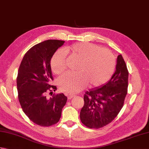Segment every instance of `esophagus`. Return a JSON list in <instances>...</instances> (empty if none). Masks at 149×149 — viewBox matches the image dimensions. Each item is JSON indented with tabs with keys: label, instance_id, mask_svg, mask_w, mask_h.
I'll list each match as a JSON object with an SVG mask.
<instances>
[{
	"label": "esophagus",
	"instance_id": "34e87169",
	"mask_svg": "<svg viewBox=\"0 0 149 149\" xmlns=\"http://www.w3.org/2000/svg\"><path fill=\"white\" fill-rule=\"evenodd\" d=\"M74 97V95H71V94L70 95H68V99H71Z\"/></svg>",
	"mask_w": 149,
	"mask_h": 149
}]
</instances>
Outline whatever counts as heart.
Segmentation results:
<instances>
[{"instance_id": "b5f03b06", "label": "heart", "mask_w": 149, "mask_h": 149, "mask_svg": "<svg viewBox=\"0 0 149 149\" xmlns=\"http://www.w3.org/2000/svg\"><path fill=\"white\" fill-rule=\"evenodd\" d=\"M66 54L80 60L77 66L79 73L66 72L59 78L61 90L68 93H76L89 83L91 87H99L108 81L115 72L116 61L112 52L107 49L90 43H77L59 50L50 61L52 70L56 74L67 67Z\"/></svg>"}]
</instances>
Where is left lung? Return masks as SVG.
Returning <instances> with one entry per match:
<instances>
[{
	"mask_svg": "<svg viewBox=\"0 0 149 149\" xmlns=\"http://www.w3.org/2000/svg\"><path fill=\"white\" fill-rule=\"evenodd\" d=\"M128 77L127 65L120 54L117 58L116 71L108 83L84 94L80 119L85 126L91 129L101 128L116 118L127 93Z\"/></svg>",
	"mask_w": 149,
	"mask_h": 149,
	"instance_id": "left-lung-1",
	"label": "left lung"
}]
</instances>
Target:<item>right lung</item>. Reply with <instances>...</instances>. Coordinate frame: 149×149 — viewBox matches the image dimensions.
Segmentation results:
<instances>
[{
	"label": "right lung",
	"instance_id": "add662e5",
	"mask_svg": "<svg viewBox=\"0 0 149 149\" xmlns=\"http://www.w3.org/2000/svg\"><path fill=\"white\" fill-rule=\"evenodd\" d=\"M65 41L48 40L36 44L25 54L17 78L18 97L24 113L31 121L43 127L56 124L61 118L67 97L63 93H47L57 90L53 81L50 59Z\"/></svg>",
	"mask_w": 149,
	"mask_h": 149
}]
</instances>
